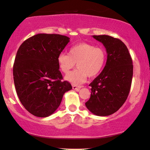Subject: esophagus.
Masks as SVG:
<instances>
[{
	"label": "esophagus",
	"instance_id": "obj_1",
	"mask_svg": "<svg viewBox=\"0 0 150 150\" xmlns=\"http://www.w3.org/2000/svg\"><path fill=\"white\" fill-rule=\"evenodd\" d=\"M83 87V86H79V85H72V88L73 89H76L77 91H79V89Z\"/></svg>",
	"mask_w": 150,
	"mask_h": 150
}]
</instances>
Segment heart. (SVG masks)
Listing matches in <instances>:
<instances>
[{
    "label": "heart",
    "instance_id": "obj_1",
    "mask_svg": "<svg viewBox=\"0 0 150 150\" xmlns=\"http://www.w3.org/2000/svg\"><path fill=\"white\" fill-rule=\"evenodd\" d=\"M106 59L104 48L96 47L87 43H80L71 47L68 54L61 53L58 57V64L61 71L67 74L75 67L78 68L66 76L72 83H82L87 76L95 77L103 69Z\"/></svg>",
    "mask_w": 150,
    "mask_h": 150
}]
</instances>
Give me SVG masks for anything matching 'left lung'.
Listing matches in <instances>:
<instances>
[{
  "instance_id": "obj_1",
  "label": "left lung",
  "mask_w": 150,
  "mask_h": 150,
  "mask_svg": "<svg viewBox=\"0 0 150 150\" xmlns=\"http://www.w3.org/2000/svg\"><path fill=\"white\" fill-rule=\"evenodd\" d=\"M107 52L103 70L89 86L91 93L85 103L92 113L110 115L120 109L128 98L133 75L132 60L127 46L120 39L109 35H93Z\"/></svg>"
}]
</instances>
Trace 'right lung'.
I'll return each mask as SVG.
<instances>
[{
    "label": "right lung",
    "mask_w": 150,
    "mask_h": 150,
    "mask_svg": "<svg viewBox=\"0 0 150 150\" xmlns=\"http://www.w3.org/2000/svg\"><path fill=\"white\" fill-rule=\"evenodd\" d=\"M59 34H37L18 48L13 67L14 85L20 101L39 117L52 115L65 92L72 89L63 81L58 57L69 42Z\"/></svg>",
    "instance_id": "add662e5"
}]
</instances>
